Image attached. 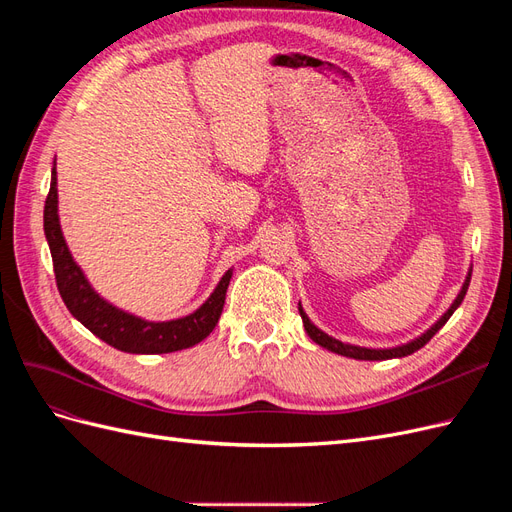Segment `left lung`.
Wrapping results in <instances>:
<instances>
[{
  "label": "left lung",
  "mask_w": 512,
  "mask_h": 512,
  "mask_svg": "<svg viewBox=\"0 0 512 512\" xmlns=\"http://www.w3.org/2000/svg\"><path fill=\"white\" fill-rule=\"evenodd\" d=\"M470 280H472V269L468 271V275H466V282H463V286H461L459 294L455 297V301L451 303V307H448L446 312H444L436 322H433L431 327H429L425 333H421L418 337L410 339L408 344H401V346H395V348H365V346L344 344V342H339V339H335V337L327 335L324 331H320V329L316 327V324H314L312 320H309V316L303 312L301 303H299V314H301V318H303V327H305L307 335L312 337V342H316L318 346L327 348V350H331V352H335V354H342V356H348V359H356V361H386V359H401V356H408V354H412V352H416V350H421V348L429 342V339L444 327L446 320L455 314V309L461 305L463 297H466L468 286H470Z\"/></svg>",
  "instance_id": "8db88e82"
}]
</instances>
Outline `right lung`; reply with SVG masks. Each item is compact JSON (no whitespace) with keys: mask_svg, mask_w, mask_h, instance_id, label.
<instances>
[{"mask_svg":"<svg viewBox=\"0 0 512 512\" xmlns=\"http://www.w3.org/2000/svg\"><path fill=\"white\" fill-rule=\"evenodd\" d=\"M44 235L46 241H49V250L53 256L57 288L61 299H64L66 307L70 309V314L96 337H100L102 342L121 352L166 354L192 348L198 342H203L222 316L232 269L222 275L220 284L215 286L209 299L196 312L175 320H145L141 316L123 312L117 305L100 297L94 286L89 284L83 269L76 265L64 239V232H61L57 213L55 164L51 170V190L44 203Z\"/></svg>","mask_w":512,"mask_h":512,"instance_id":"right-lung-1","label":"right lung"}]
</instances>
